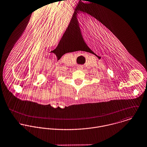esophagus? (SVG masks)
Here are the masks:
<instances>
[{"instance_id":"esophagus-1","label":"esophagus","mask_w":147,"mask_h":147,"mask_svg":"<svg viewBox=\"0 0 147 147\" xmlns=\"http://www.w3.org/2000/svg\"><path fill=\"white\" fill-rule=\"evenodd\" d=\"M78 68L79 69H83V67L81 65L78 66Z\"/></svg>"}]
</instances>
